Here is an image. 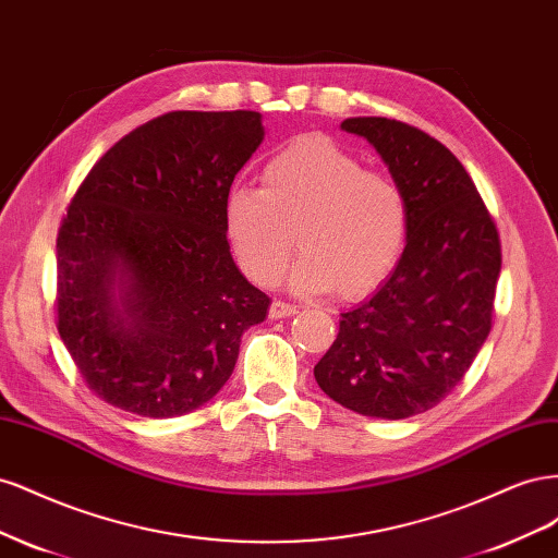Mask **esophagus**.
Segmentation results:
<instances>
[{
	"instance_id": "34e87169",
	"label": "esophagus",
	"mask_w": 558,
	"mask_h": 558,
	"mask_svg": "<svg viewBox=\"0 0 558 558\" xmlns=\"http://www.w3.org/2000/svg\"><path fill=\"white\" fill-rule=\"evenodd\" d=\"M298 310L295 305H289V302L283 300H272V305H269V318H286V316H293Z\"/></svg>"
}]
</instances>
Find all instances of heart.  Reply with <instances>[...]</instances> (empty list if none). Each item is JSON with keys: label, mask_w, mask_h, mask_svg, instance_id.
Returning <instances> with one entry per match:
<instances>
[{"label": "heart", "mask_w": 558, "mask_h": 558, "mask_svg": "<svg viewBox=\"0 0 558 558\" xmlns=\"http://www.w3.org/2000/svg\"><path fill=\"white\" fill-rule=\"evenodd\" d=\"M240 267L275 286L291 263L298 293H373L393 272L408 242L410 209L400 185L367 172L324 134H302L263 167V189L234 185L223 207Z\"/></svg>", "instance_id": "heart-1"}]
</instances>
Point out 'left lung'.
I'll return each mask as SVG.
<instances>
[{
    "label": "left lung",
    "instance_id": "obj_1",
    "mask_svg": "<svg viewBox=\"0 0 558 558\" xmlns=\"http://www.w3.org/2000/svg\"><path fill=\"white\" fill-rule=\"evenodd\" d=\"M408 199L402 256L377 293L342 314L314 367L324 393L375 418H408L445 400L492 330L500 238L451 150L391 118H347Z\"/></svg>",
    "mask_w": 558,
    "mask_h": 558
}]
</instances>
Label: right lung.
Wrapping results in <instances>:
<instances>
[{
	"label": "right lung",
	"instance_id": "obj_1",
	"mask_svg": "<svg viewBox=\"0 0 558 558\" xmlns=\"http://www.w3.org/2000/svg\"><path fill=\"white\" fill-rule=\"evenodd\" d=\"M258 111H172L116 142L58 230V332L90 391L148 418L230 379L269 298L230 256L223 207Z\"/></svg>",
	"mask_w": 558,
	"mask_h": 558
}]
</instances>
